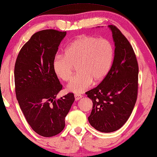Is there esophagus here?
Masks as SVG:
<instances>
[{
    "label": "esophagus",
    "mask_w": 157,
    "mask_h": 157,
    "mask_svg": "<svg viewBox=\"0 0 157 157\" xmlns=\"http://www.w3.org/2000/svg\"><path fill=\"white\" fill-rule=\"evenodd\" d=\"M74 98H75V100H80V99H81L82 98H83V95H74Z\"/></svg>",
    "instance_id": "34e87169"
}]
</instances>
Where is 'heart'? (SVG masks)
<instances>
[{
  "label": "heart",
  "instance_id": "obj_1",
  "mask_svg": "<svg viewBox=\"0 0 157 157\" xmlns=\"http://www.w3.org/2000/svg\"><path fill=\"white\" fill-rule=\"evenodd\" d=\"M114 48L107 38L81 35L69 43L64 55H57L52 62L55 74L68 82L73 76L74 67L78 73L67 86V90L83 93L92 86L93 81H102L112 67Z\"/></svg>",
  "mask_w": 157,
  "mask_h": 157
}]
</instances>
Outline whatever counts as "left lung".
<instances>
[{
  "mask_svg": "<svg viewBox=\"0 0 157 157\" xmlns=\"http://www.w3.org/2000/svg\"><path fill=\"white\" fill-rule=\"evenodd\" d=\"M112 31L115 50L111 69L99 85L86 94L93 105L88 121L102 132L121 128L131 116L138 91V64L132 45L114 25Z\"/></svg>",
  "mask_w": 157,
  "mask_h": 157,
  "instance_id": "obj_1",
  "label": "left lung"
}]
</instances>
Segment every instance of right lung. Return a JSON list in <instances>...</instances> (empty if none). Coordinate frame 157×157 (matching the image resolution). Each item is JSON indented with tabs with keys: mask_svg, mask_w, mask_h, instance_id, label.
<instances>
[{
	"mask_svg": "<svg viewBox=\"0 0 157 157\" xmlns=\"http://www.w3.org/2000/svg\"><path fill=\"white\" fill-rule=\"evenodd\" d=\"M66 31L42 30L21 48L14 65L17 100L28 124L43 137L59 134L74 102V93L57 99L62 89L52 62Z\"/></svg>",
	"mask_w": 157,
	"mask_h": 157,
	"instance_id": "obj_1",
	"label": "right lung"
}]
</instances>
